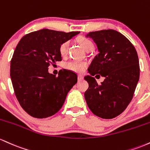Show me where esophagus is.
Wrapping results in <instances>:
<instances>
[{
    "label": "esophagus",
    "mask_w": 150,
    "mask_h": 150,
    "mask_svg": "<svg viewBox=\"0 0 150 150\" xmlns=\"http://www.w3.org/2000/svg\"><path fill=\"white\" fill-rule=\"evenodd\" d=\"M83 79V76L82 75H81V74H79V75H78V80L79 81H81V80H82Z\"/></svg>",
    "instance_id": "esophagus-1"
}]
</instances>
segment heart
I'll return each instance as SVG.
<instances>
[{"label":"heart","mask_w":150,"mask_h":150,"mask_svg":"<svg viewBox=\"0 0 150 150\" xmlns=\"http://www.w3.org/2000/svg\"><path fill=\"white\" fill-rule=\"evenodd\" d=\"M79 43L80 44L81 46L86 51H88L90 50H93V43L91 40L88 38H85V37H80L78 39ZM70 45L69 40L64 42L63 43L60 45L59 47V52L61 54L62 56H65L68 52L69 47ZM87 66V64L86 62H77V61H70L67 62L64 64V67L67 69L72 71L74 72H78L81 73L84 70L86 67Z\"/></svg>","instance_id":"heart-1"}]
</instances>
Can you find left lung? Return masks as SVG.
<instances>
[{"instance_id":"obj_1","label":"left lung","mask_w":150,"mask_h":150,"mask_svg":"<svg viewBox=\"0 0 150 150\" xmlns=\"http://www.w3.org/2000/svg\"><path fill=\"white\" fill-rule=\"evenodd\" d=\"M86 37L93 39L99 53L88 69L91 76L84 77L88 83L85 100L94 115L112 119L125 110L133 97L139 78L137 53L128 39L116 30L91 32ZM96 73L105 77L100 84L93 77Z\"/></svg>"}]
</instances>
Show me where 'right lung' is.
Returning a JSON list of instances; mask_svg holds the SVG:
<instances>
[{
	"label": "right lung",
	"instance_id": "right-lung-1",
	"mask_svg": "<svg viewBox=\"0 0 150 150\" xmlns=\"http://www.w3.org/2000/svg\"><path fill=\"white\" fill-rule=\"evenodd\" d=\"M79 32L42 29L23 37L11 62V78L20 105L30 115L45 118L61 109L77 75L60 70L58 76L50 74L48 67L62 61L59 47Z\"/></svg>",
	"mask_w": 150,
	"mask_h": 150
}]
</instances>
